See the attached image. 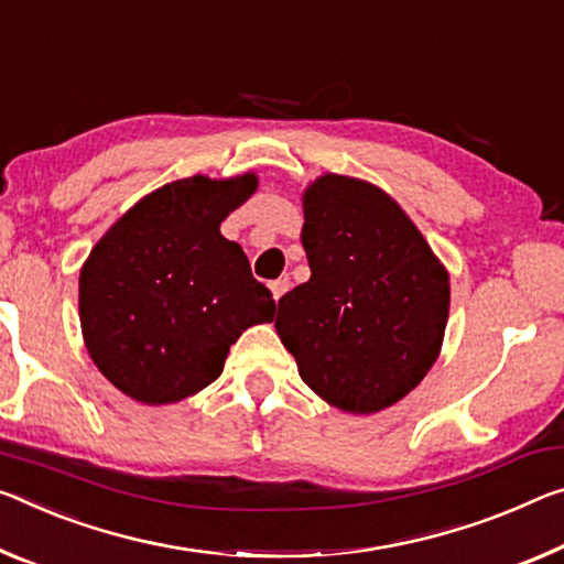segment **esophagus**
Returning a JSON list of instances; mask_svg holds the SVG:
<instances>
[{"mask_svg":"<svg viewBox=\"0 0 564 564\" xmlns=\"http://www.w3.org/2000/svg\"><path fill=\"white\" fill-rule=\"evenodd\" d=\"M268 289H271V293H273V299H275V301H281V296H285V293H289V289H291V281H289V279L271 281V283H268Z\"/></svg>","mask_w":564,"mask_h":564,"instance_id":"1","label":"esophagus"}]
</instances>
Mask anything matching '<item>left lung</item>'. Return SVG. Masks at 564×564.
Here are the masks:
<instances>
[{
    "label": "left lung",
    "mask_w": 564,
    "mask_h": 564,
    "mask_svg": "<svg viewBox=\"0 0 564 564\" xmlns=\"http://www.w3.org/2000/svg\"><path fill=\"white\" fill-rule=\"evenodd\" d=\"M301 243L311 279L275 314L301 379L348 414L397 404L440 356L449 273L399 203L359 177L306 187Z\"/></svg>",
    "instance_id": "8db88e82"
}]
</instances>
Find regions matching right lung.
I'll use <instances>...</instances> for the list:
<instances>
[{"mask_svg":"<svg viewBox=\"0 0 564 564\" xmlns=\"http://www.w3.org/2000/svg\"><path fill=\"white\" fill-rule=\"evenodd\" d=\"M253 173L193 175L138 200L79 271V324L105 379L140 404H175L216 381L275 301L220 223L256 193Z\"/></svg>","mask_w":564,"mask_h":564,"instance_id":"obj_1","label":"right lung"}]
</instances>
